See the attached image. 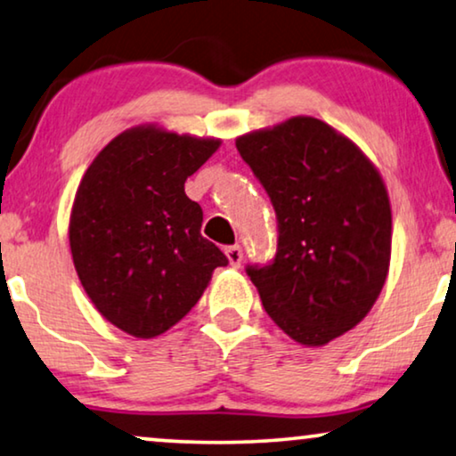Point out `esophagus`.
Masks as SVG:
<instances>
[{"label":"esophagus","mask_w":456,"mask_h":456,"mask_svg":"<svg viewBox=\"0 0 456 456\" xmlns=\"http://www.w3.org/2000/svg\"><path fill=\"white\" fill-rule=\"evenodd\" d=\"M226 257H228V264L232 267H239L242 264V248L239 245L234 247H228L226 248Z\"/></svg>","instance_id":"esophagus-1"}]
</instances>
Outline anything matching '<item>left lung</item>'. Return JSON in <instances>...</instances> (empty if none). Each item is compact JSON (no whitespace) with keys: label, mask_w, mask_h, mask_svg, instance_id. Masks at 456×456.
<instances>
[{"label":"left lung","mask_w":456,"mask_h":456,"mask_svg":"<svg viewBox=\"0 0 456 456\" xmlns=\"http://www.w3.org/2000/svg\"><path fill=\"white\" fill-rule=\"evenodd\" d=\"M278 216L272 265L247 267L273 323L323 346L370 314L390 270L392 209L382 174L323 120L295 116L236 136Z\"/></svg>","instance_id":"8db88e82"}]
</instances>
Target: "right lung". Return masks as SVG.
<instances>
[{
  "mask_svg": "<svg viewBox=\"0 0 456 456\" xmlns=\"http://www.w3.org/2000/svg\"><path fill=\"white\" fill-rule=\"evenodd\" d=\"M220 145L139 124L114 136L80 180L68 224L74 270L99 314L134 338L176 326L228 264L201 236L203 211L184 192Z\"/></svg>",
  "mask_w": 456,
  "mask_h": 456,
  "instance_id": "add662e5",
  "label": "right lung"
}]
</instances>
